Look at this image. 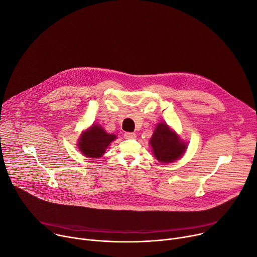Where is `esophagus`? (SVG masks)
Returning a JSON list of instances; mask_svg holds the SVG:
<instances>
[{
    "mask_svg": "<svg viewBox=\"0 0 257 257\" xmlns=\"http://www.w3.org/2000/svg\"><path fill=\"white\" fill-rule=\"evenodd\" d=\"M124 138H125V139H135L136 134L135 133L126 132V133H124Z\"/></svg>",
    "mask_w": 257,
    "mask_h": 257,
    "instance_id": "1",
    "label": "esophagus"
}]
</instances>
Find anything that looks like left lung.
I'll return each instance as SVG.
<instances>
[{"label": "left lung", "mask_w": 257, "mask_h": 257, "mask_svg": "<svg viewBox=\"0 0 257 257\" xmlns=\"http://www.w3.org/2000/svg\"><path fill=\"white\" fill-rule=\"evenodd\" d=\"M150 145L156 160L162 163H172L178 160L186 148V145L181 142L178 136L164 122L156 126L150 139Z\"/></svg>", "instance_id": "left-lung-1"}]
</instances>
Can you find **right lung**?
Listing matches in <instances>:
<instances>
[{"label": "right lung", "instance_id": "1", "mask_svg": "<svg viewBox=\"0 0 257 257\" xmlns=\"http://www.w3.org/2000/svg\"><path fill=\"white\" fill-rule=\"evenodd\" d=\"M115 139V135L107 134L102 126L93 124L88 131L82 134L78 146L85 156L96 159L104 154L108 145Z\"/></svg>", "mask_w": 257, "mask_h": 257}]
</instances>
